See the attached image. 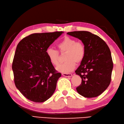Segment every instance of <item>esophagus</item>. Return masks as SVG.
Here are the masks:
<instances>
[{
  "instance_id": "obj_1",
  "label": "esophagus",
  "mask_w": 124,
  "mask_h": 124,
  "mask_svg": "<svg viewBox=\"0 0 124 124\" xmlns=\"http://www.w3.org/2000/svg\"><path fill=\"white\" fill-rule=\"evenodd\" d=\"M62 75L63 76L66 77H70L72 76V74H70V73H62Z\"/></svg>"
}]
</instances>
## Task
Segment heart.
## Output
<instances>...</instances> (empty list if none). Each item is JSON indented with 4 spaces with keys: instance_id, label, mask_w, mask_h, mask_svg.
Wrapping results in <instances>:
<instances>
[{
    "instance_id": "obj_1",
    "label": "heart",
    "mask_w": 124,
    "mask_h": 124,
    "mask_svg": "<svg viewBox=\"0 0 124 124\" xmlns=\"http://www.w3.org/2000/svg\"><path fill=\"white\" fill-rule=\"evenodd\" d=\"M58 51L52 48H47L46 55L50 62L54 66H57L59 62L60 54L66 52V62L57 66V70L62 73H69L74 70L76 64L82 62L85 54V47L81 41H77L75 39L66 36L57 44Z\"/></svg>"
}]
</instances>
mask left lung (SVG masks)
Masks as SVG:
<instances>
[{"instance_id":"8db88e82","label":"left lung","mask_w":124,"mask_h":124,"mask_svg":"<svg viewBox=\"0 0 124 124\" xmlns=\"http://www.w3.org/2000/svg\"><path fill=\"white\" fill-rule=\"evenodd\" d=\"M67 34L81 40L85 47L84 59L75 72L82 79L77 92L85 97H97L107 89L111 80L113 64L109 47L101 38L89 31Z\"/></svg>"}]
</instances>
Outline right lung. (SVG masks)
<instances>
[{"label": "right lung", "instance_id": "add662e5", "mask_svg": "<svg viewBox=\"0 0 124 124\" xmlns=\"http://www.w3.org/2000/svg\"><path fill=\"white\" fill-rule=\"evenodd\" d=\"M62 31L32 34L17 45L12 63L16 87L27 99L42 103L54 94L61 77L46 55V50Z\"/></svg>", "mask_w": 124, "mask_h": 124}]
</instances>
